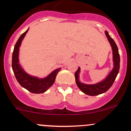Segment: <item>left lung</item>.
<instances>
[{
  "instance_id": "8db88e82",
  "label": "left lung",
  "mask_w": 131,
  "mask_h": 131,
  "mask_svg": "<svg viewBox=\"0 0 131 131\" xmlns=\"http://www.w3.org/2000/svg\"><path fill=\"white\" fill-rule=\"evenodd\" d=\"M105 34L108 41L110 43L113 51V61L114 67L112 72L109 73L108 77L104 80L99 82L96 84L88 85L81 83L79 81V73H80V68L79 67L75 73V81L78 88L82 91L84 93L89 96H97L100 94L106 92L110 88L112 87L119 72L120 69V55L118 53V49L117 46L113 39L111 37L107 31H105Z\"/></svg>"
}]
</instances>
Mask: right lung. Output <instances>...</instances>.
I'll list each match as a JSON object with an SVG mask.
<instances>
[{
    "label": "right lung",
    "mask_w": 131,
    "mask_h": 131,
    "mask_svg": "<svg viewBox=\"0 0 131 131\" xmlns=\"http://www.w3.org/2000/svg\"><path fill=\"white\" fill-rule=\"evenodd\" d=\"M28 31V29L21 35L14 46L12 56V68L16 79L23 88L27 89L31 93H43L54 84L56 75L61 70V68L55 70L44 79H39L37 77L31 76L22 69L20 64H19V49L22 40Z\"/></svg>",
    "instance_id": "right-lung-1"
}]
</instances>
